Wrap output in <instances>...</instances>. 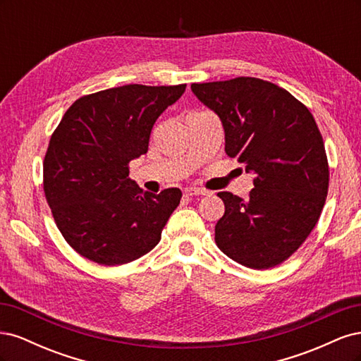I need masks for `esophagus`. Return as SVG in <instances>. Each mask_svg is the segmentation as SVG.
Wrapping results in <instances>:
<instances>
[{
	"label": "esophagus",
	"mask_w": 361,
	"mask_h": 361,
	"mask_svg": "<svg viewBox=\"0 0 361 361\" xmlns=\"http://www.w3.org/2000/svg\"><path fill=\"white\" fill-rule=\"evenodd\" d=\"M183 194L188 195V197H191V195H206L207 191L203 190V188H185Z\"/></svg>",
	"instance_id": "34e87169"
}]
</instances>
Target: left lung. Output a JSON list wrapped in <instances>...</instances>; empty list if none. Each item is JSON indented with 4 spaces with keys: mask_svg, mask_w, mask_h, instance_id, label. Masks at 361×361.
Wrapping results in <instances>:
<instances>
[{
    "mask_svg": "<svg viewBox=\"0 0 361 361\" xmlns=\"http://www.w3.org/2000/svg\"><path fill=\"white\" fill-rule=\"evenodd\" d=\"M199 101L220 116L226 154L255 173L243 200L218 192L224 215L215 243L247 268L283 264L307 239L329 194L324 140L309 108L288 90L251 76L191 84Z\"/></svg>",
    "mask_w": 361,
    "mask_h": 361,
    "instance_id": "1",
    "label": "left lung"
}]
</instances>
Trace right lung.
<instances>
[{
  "instance_id": "obj_1",
  "label": "right lung",
  "mask_w": 361,
  "mask_h": 361,
  "mask_svg": "<svg viewBox=\"0 0 361 361\" xmlns=\"http://www.w3.org/2000/svg\"><path fill=\"white\" fill-rule=\"evenodd\" d=\"M185 87L129 84L85 94L52 133L43 191L59 231L82 257L123 265L159 243L182 191L143 192L129 162L146 154L157 118Z\"/></svg>"
}]
</instances>
